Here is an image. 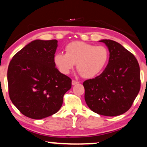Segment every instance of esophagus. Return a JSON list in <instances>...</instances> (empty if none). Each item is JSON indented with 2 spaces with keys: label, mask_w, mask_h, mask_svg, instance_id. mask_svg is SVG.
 I'll list each match as a JSON object with an SVG mask.
<instances>
[{
  "label": "esophagus",
  "mask_w": 147,
  "mask_h": 147,
  "mask_svg": "<svg viewBox=\"0 0 147 147\" xmlns=\"http://www.w3.org/2000/svg\"><path fill=\"white\" fill-rule=\"evenodd\" d=\"M79 81H75V80H72V85H73V86H75V85H77V84H79Z\"/></svg>",
  "instance_id": "34e87169"
}]
</instances>
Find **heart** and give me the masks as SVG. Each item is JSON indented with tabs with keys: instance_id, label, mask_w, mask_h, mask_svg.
I'll return each instance as SVG.
<instances>
[{
	"instance_id": "b5f03b06",
	"label": "heart",
	"mask_w": 147,
	"mask_h": 147,
	"mask_svg": "<svg viewBox=\"0 0 147 147\" xmlns=\"http://www.w3.org/2000/svg\"><path fill=\"white\" fill-rule=\"evenodd\" d=\"M66 54L55 55L59 70L68 75L77 64V70L84 78H93L101 72L109 59V52L103 46H94L84 42H72L65 47Z\"/></svg>"
}]
</instances>
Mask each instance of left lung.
I'll use <instances>...</instances> for the list:
<instances>
[{"label":"left lung","instance_id":"obj_1","mask_svg":"<svg viewBox=\"0 0 147 147\" xmlns=\"http://www.w3.org/2000/svg\"><path fill=\"white\" fill-rule=\"evenodd\" d=\"M109 51V62L94 79L83 83L85 100L96 114L116 116L131 107L140 89V72L137 59L121 44L102 40Z\"/></svg>","mask_w":147,"mask_h":147}]
</instances>
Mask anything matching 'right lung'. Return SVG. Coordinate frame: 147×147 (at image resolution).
Instances as JSON below:
<instances>
[{"label": "right lung", "instance_id": "right-lung-1", "mask_svg": "<svg viewBox=\"0 0 147 147\" xmlns=\"http://www.w3.org/2000/svg\"><path fill=\"white\" fill-rule=\"evenodd\" d=\"M57 40H36L15 55L7 70L9 94L23 115L33 119L59 110L72 80L55 67Z\"/></svg>", "mask_w": 147, "mask_h": 147}]
</instances>
